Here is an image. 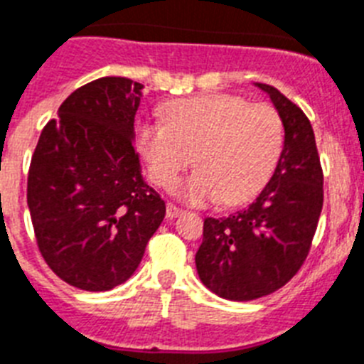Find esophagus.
I'll return each instance as SVG.
<instances>
[{
  "label": "esophagus",
  "instance_id": "34e87169",
  "mask_svg": "<svg viewBox=\"0 0 364 364\" xmlns=\"http://www.w3.org/2000/svg\"><path fill=\"white\" fill-rule=\"evenodd\" d=\"M183 210L179 209V207L177 205H173V203H168L166 205V216L168 218H177V216L181 215Z\"/></svg>",
  "mask_w": 364,
  "mask_h": 364
}]
</instances>
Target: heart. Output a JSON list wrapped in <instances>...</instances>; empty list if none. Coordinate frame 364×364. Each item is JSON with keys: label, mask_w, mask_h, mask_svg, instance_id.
<instances>
[{"label": "heart", "mask_w": 364, "mask_h": 364, "mask_svg": "<svg viewBox=\"0 0 364 364\" xmlns=\"http://www.w3.org/2000/svg\"><path fill=\"white\" fill-rule=\"evenodd\" d=\"M283 144L274 107L231 94H201L166 107V122H142L136 148L155 185L172 188L192 163L196 170L177 192L191 203L237 205L270 179Z\"/></svg>", "instance_id": "b5f03b06"}]
</instances>
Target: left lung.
Listing matches in <instances>:
<instances>
[{
  "label": "left lung",
  "instance_id": "obj_1",
  "mask_svg": "<svg viewBox=\"0 0 364 364\" xmlns=\"http://www.w3.org/2000/svg\"><path fill=\"white\" fill-rule=\"evenodd\" d=\"M255 87L270 96L283 122V151L252 205L224 218H205L196 253L201 283L233 301L272 294L296 276L323 203V173L309 118L277 88Z\"/></svg>",
  "mask_w": 364,
  "mask_h": 364
}]
</instances>
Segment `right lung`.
<instances>
[{"label": "right lung", "instance_id": "obj_1", "mask_svg": "<svg viewBox=\"0 0 364 364\" xmlns=\"http://www.w3.org/2000/svg\"><path fill=\"white\" fill-rule=\"evenodd\" d=\"M142 88L102 77L73 90L33 154L27 205L36 244L48 267L81 291L129 279L166 215L133 142Z\"/></svg>", "mask_w": 364, "mask_h": 364}]
</instances>
